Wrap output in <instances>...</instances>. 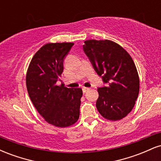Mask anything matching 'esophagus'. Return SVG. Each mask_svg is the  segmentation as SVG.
<instances>
[{
  "instance_id": "obj_1",
  "label": "esophagus",
  "mask_w": 161,
  "mask_h": 161,
  "mask_svg": "<svg viewBox=\"0 0 161 161\" xmlns=\"http://www.w3.org/2000/svg\"><path fill=\"white\" fill-rule=\"evenodd\" d=\"M90 88H86V87H83L82 88V92H83V93H86V92H87V91H88V90H89Z\"/></svg>"
}]
</instances>
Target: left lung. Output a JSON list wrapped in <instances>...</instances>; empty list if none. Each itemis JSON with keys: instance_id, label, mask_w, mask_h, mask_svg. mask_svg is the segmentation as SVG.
Segmentation results:
<instances>
[{"instance_id": "1", "label": "left lung", "mask_w": 161, "mask_h": 161, "mask_svg": "<svg viewBox=\"0 0 161 161\" xmlns=\"http://www.w3.org/2000/svg\"><path fill=\"white\" fill-rule=\"evenodd\" d=\"M83 51L107 86L97 88L96 107L109 120H119L131 112L139 92V77L133 60L110 40H87Z\"/></svg>"}]
</instances>
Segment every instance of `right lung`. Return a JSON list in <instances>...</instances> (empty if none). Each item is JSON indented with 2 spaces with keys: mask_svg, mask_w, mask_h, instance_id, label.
<instances>
[{
  "mask_svg": "<svg viewBox=\"0 0 161 161\" xmlns=\"http://www.w3.org/2000/svg\"><path fill=\"white\" fill-rule=\"evenodd\" d=\"M74 45L48 43L32 57L26 73V87L35 108L45 121L67 127L79 119L82 90L57 86L64 71V60Z\"/></svg>",
  "mask_w": 161,
  "mask_h": 161,
  "instance_id": "right-lung-1",
  "label": "right lung"
}]
</instances>
